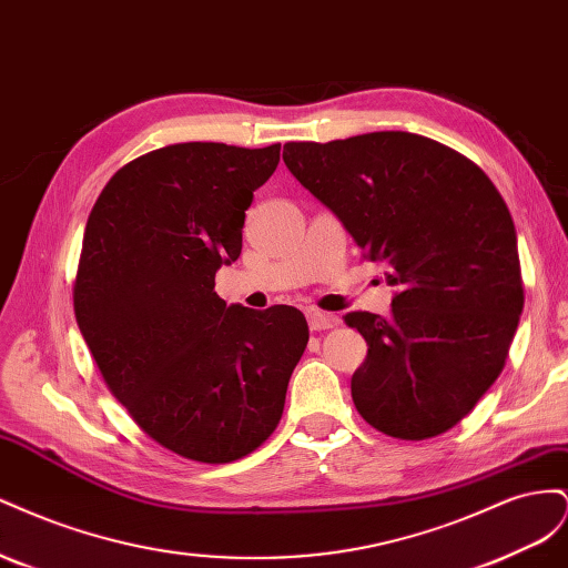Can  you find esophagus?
Here are the masks:
<instances>
[{"label": "esophagus", "mask_w": 568, "mask_h": 568, "mask_svg": "<svg viewBox=\"0 0 568 568\" xmlns=\"http://www.w3.org/2000/svg\"><path fill=\"white\" fill-rule=\"evenodd\" d=\"M305 317H307V324H311V329L313 332H324V329H334V326L341 322L336 315H332V313H322V311H307L305 313Z\"/></svg>", "instance_id": "34e87169"}]
</instances>
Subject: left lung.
<instances>
[{
    "instance_id": "obj_1",
    "label": "left lung",
    "mask_w": 568,
    "mask_h": 568,
    "mask_svg": "<svg viewBox=\"0 0 568 568\" xmlns=\"http://www.w3.org/2000/svg\"><path fill=\"white\" fill-rule=\"evenodd\" d=\"M284 163L398 286L388 317L346 315L369 346L351 379L357 412L403 440L448 432L500 376L524 311L500 192L462 153L412 132L288 142Z\"/></svg>"
}]
</instances>
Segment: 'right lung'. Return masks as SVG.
<instances>
[{"label":"right lung","mask_w":568,"mask_h":568,"mask_svg":"<svg viewBox=\"0 0 568 568\" xmlns=\"http://www.w3.org/2000/svg\"><path fill=\"white\" fill-rule=\"evenodd\" d=\"M280 149L144 153L109 180L84 227L73 291L84 343L142 432L186 459L225 464L265 443L311 336L296 307L251 311L215 294Z\"/></svg>","instance_id":"1"}]
</instances>
